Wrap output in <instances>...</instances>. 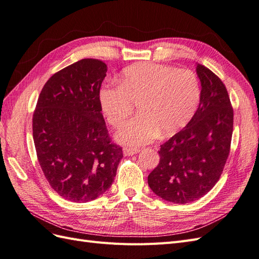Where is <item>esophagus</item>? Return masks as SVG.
Segmentation results:
<instances>
[{
    "label": "esophagus",
    "instance_id": "1",
    "mask_svg": "<svg viewBox=\"0 0 259 259\" xmlns=\"http://www.w3.org/2000/svg\"><path fill=\"white\" fill-rule=\"evenodd\" d=\"M140 150L139 149H133V148H124L123 152L125 155H134L136 153H138Z\"/></svg>",
    "mask_w": 259,
    "mask_h": 259
}]
</instances>
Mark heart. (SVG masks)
<instances>
[{
  "instance_id": "b5f03b06",
  "label": "heart",
  "mask_w": 259,
  "mask_h": 259,
  "mask_svg": "<svg viewBox=\"0 0 259 259\" xmlns=\"http://www.w3.org/2000/svg\"><path fill=\"white\" fill-rule=\"evenodd\" d=\"M201 98L198 76L190 70L139 62L126 68L120 86L105 85L99 105L108 123L119 127L134 111L139 114L117 131L116 139L131 147L144 146L161 135L183 128L195 113Z\"/></svg>"
}]
</instances>
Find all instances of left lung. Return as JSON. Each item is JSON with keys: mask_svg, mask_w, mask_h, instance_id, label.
<instances>
[{"mask_svg": "<svg viewBox=\"0 0 259 259\" xmlns=\"http://www.w3.org/2000/svg\"><path fill=\"white\" fill-rule=\"evenodd\" d=\"M201 98L186 126L161 145L160 162L148 176L151 190L185 204L205 195L221 178L230 152L233 109L225 84L198 64Z\"/></svg>", "mask_w": 259, "mask_h": 259, "instance_id": "obj_1", "label": "left lung"}]
</instances>
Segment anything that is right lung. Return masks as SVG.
Instances as JSON below:
<instances>
[{
    "mask_svg": "<svg viewBox=\"0 0 259 259\" xmlns=\"http://www.w3.org/2000/svg\"><path fill=\"white\" fill-rule=\"evenodd\" d=\"M107 65L85 58L53 74L32 117L36 156L45 178L60 197L89 202L113 183L123 158L112 142L99 105Z\"/></svg>",
    "mask_w": 259,
    "mask_h": 259,
    "instance_id": "1",
    "label": "right lung"
}]
</instances>
